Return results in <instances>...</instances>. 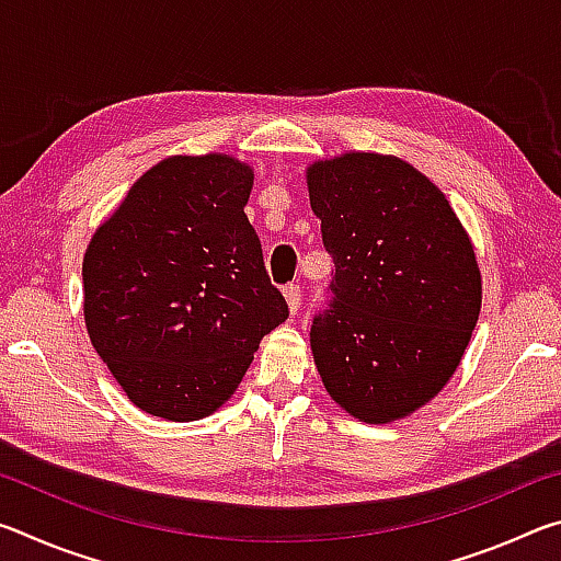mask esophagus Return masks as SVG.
<instances>
[{"label":"esophagus","instance_id":"1","mask_svg":"<svg viewBox=\"0 0 561 561\" xmlns=\"http://www.w3.org/2000/svg\"><path fill=\"white\" fill-rule=\"evenodd\" d=\"M284 299H287L291 314H297L299 307H301V289H299V284H287V287H284Z\"/></svg>","mask_w":561,"mask_h":561}]
</instances>
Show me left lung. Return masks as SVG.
I'll return each instance as SVG.
<instances>
[{"label": "left lung", "instance_id": "8db88e82", "mask_svg": "<svg viewBox=\"0 0 561 561\" xmlns=\"http://www.w3.org/2000/svg\"><path fill=\"white\" fill-rule=\"evenodd\" d=\"M334 262L311 351L331 398L366 423L408 415L448 383L480 314V270L450 203L391 156L307 173Z\"/></svg>", "mask_w": 561, "mask_h": 561}]
</instances>
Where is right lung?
I'll list each match as a JSON object with an SVG mask.
<instances>
[{
	"label": "right lung",
	"mask_w": 561,
	"mask_h": 561,
	"mask_svg": "<svg viewBox=\"0 0 561 561\" xmlns=\"http://www.w3.org/2000/svg\"><path fill=\"white\" fill-rule=\"evenodd\" d=\"M252 170L168 158L128 190L83 257L93 348L140 411L187 423L234 393L289 317L244 215Z\"/></svg>",
	"instance_id": "add662e5"
}]
</instances>
